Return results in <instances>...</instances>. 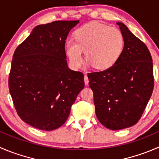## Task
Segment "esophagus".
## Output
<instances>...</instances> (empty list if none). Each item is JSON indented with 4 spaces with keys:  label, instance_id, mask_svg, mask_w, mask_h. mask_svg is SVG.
<instances>
[{
    "label": "esophagus",
    "instance_id": "1",
    "mask_svg": "<svg viewBox=\"0 0 159 159\" xmlns=\"http://www.w3.org/2000/svg\"><path fill=\"white\" fill-rule=\"evenodd\" d=\"M84 84H85L86 85H87V84H89V78H88L87 75H84Z\"/></svg>",
    "mask_w": 159,
    "mask_h": 159
}]
</instances>
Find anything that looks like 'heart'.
<instances>
[{"label": "heart", "instance_id": "heart-1", "mask_svg": "<svg viewBox=\"0 0 159 159\" xmlns=\"http://www.w3.org/2000/svg\"><path fill=\"white\" fill-rule=\"evenodd\" d=\"M124 48L122 32L98 22H92L75 32V41H67L66 50L70 63L78 68L82 62V51L85 59L97 70L110 68L117 62Z\"/></svg>", "mask_w": 159, "mask_h": 159}]
</instances>
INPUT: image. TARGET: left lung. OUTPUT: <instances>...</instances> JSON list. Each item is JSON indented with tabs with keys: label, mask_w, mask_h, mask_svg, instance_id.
Masks as SVG:
<instances>
[{
	"label": "left lung",
	"mask_w": 159,
	"mask_h": 159,
	"mask_svg": "<svg viewBox=\"0 0 159 159\" xmlns=\"http://www.w3.org/2000/svg\"><path fill=\"white\" fill-rule=\"evenodd\" d=\"M116 24L124 37L120 57L110 68L88 74L97 118L112 130L138 122L154 89L153 63L148 49L125 25Z\"/></svg>",
	"instance_id": "8db88e82"
}]
</instances>
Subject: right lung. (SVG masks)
<instances>
[{
	"instance_id": "obj_1",
	"label": "right lung",
	"mask_w": 159,
	"mask_h": 159,
	"mask_svg": "<svg viewBox=\"0 0 159 159\" xmlns=\"http://www.w3.org/2000/svg\"><path fill=\"white\" fill-rule=\"evenodd\" d=\"M79 21L39 25L16 48L9 74V92L18 115L43 130L59 128L84 89V75L67 66L65 40Z\"/></svg>"
}]
</instances>
